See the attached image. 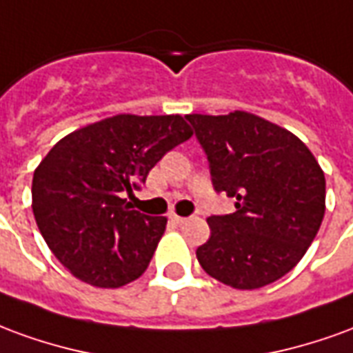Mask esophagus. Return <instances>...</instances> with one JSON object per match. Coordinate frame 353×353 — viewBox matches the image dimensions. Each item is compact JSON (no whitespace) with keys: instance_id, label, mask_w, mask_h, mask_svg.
<instances>
[{"instance_id":"obj_1","label":"esophagus","mask_w":353,"mask_h":353,"mask_svg":"<svg viewBox=\"0 0 353 353\" xmlns=\"http://www.w3.org/2000/svg\"><path fill=\"white\" fill-rule=\"evenodd\" d=\"M170 221H172V223H176V225H183V223L187 221V217H181V215L172 214V215H170Z\"/></svg>"}]
</instances>
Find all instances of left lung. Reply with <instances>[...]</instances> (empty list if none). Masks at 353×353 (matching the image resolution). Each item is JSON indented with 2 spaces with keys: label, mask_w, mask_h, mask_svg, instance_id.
Here are the masks:
<instances>
[{
  "label": "left lung",
  "mask_w": 353,
  "mask_h": 353,
  "mask_svg": "<svg viewBox=\"0 0 353 353\" xmlns=\"http://www.w3.org/2000/svg\"><path fill=\"white\" fill-rule=\"evenodd\" d=\"M234 214L208 217L200 266L234 289H259L303 259L325 214V176L295 134L245 111L185 115Z\"/></svg>",
  "instance_id": "1"
}]
</instances>
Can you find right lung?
<instances>
[{
    "mask_svg": "<svg viewBox=\"0 0 353 353\" xmlns=\"http://www.w3.org/2000/svg\"><path fill=\"white\" fill-rule=\"evenodd\" d=\"M191 136L181 115H115L50 149L34 172L32 210L50 252L75 278L121 288L145 272L166 217L139 214L124 196Z\"/></svg>",
    "mask_w": 353,
    "mask_h": 353,
    "instance_id": "right-lung-1",
    "label": "right lung"
}]
</instances>
